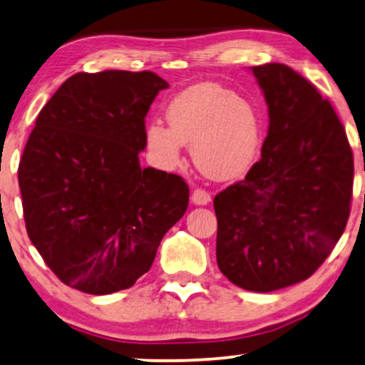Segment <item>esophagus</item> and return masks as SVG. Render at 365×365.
I'll list each match as a JSON object with an SVG mask.
<instances>
[{"label": "esophagus", "mask_w": 365, "mask_h": 365, "mask_svg": "<svg viewBox=\"0 0 365 365\" xmlns=\"http://www.w3.org/2000/svg\"><path fill=\"white\" fill-rule=\"evenodd\" d=\"M192 201L195 205H208L211 201L210 193L203 188H195L192 193Z\"/></svg>", "instance_id": "esophagus-1"}]
</instances>
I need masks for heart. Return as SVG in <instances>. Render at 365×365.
<instances>
[{"label":"heart","mask_w":365,"mask_h":365,"mask_svg":"<svg viewBox=\"0 0 365 365\" xmlns=\"http://www.w3.org/2000/svg\"><path fill=\"white\" fill-rule=\"evenodd\" d=\"M168 128L150 123L145 129L149 150L157 164L173 168L182 144H190L195 164L211 178L241 175L254 160L260 128L252 105L216 83L182 90L168 103Z\"/></svg>","instance_id":"1"}]
</instances>
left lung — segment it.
Returning a JSON list of instances; mask_svg holds the SVG:
<instances>
[{
  "label": "left lung",
  "instance_id": "obj_1",
  "mask_svg": "<svg viewBox=\"0 0 365 365\" xmlns=\"http://www.w3.org/2000/svg\"><path fill=\"white\" fill-rule=\"evenodd\" d=\"M269 106L262 159L215 197L217 267L232 284L274 292L307 280L344 232L354 159L338 114L284 63L252 67Z\"/></svg>",
  "mask_w": 365,
  "mask_h": 365
}]
</instances>
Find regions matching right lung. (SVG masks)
I'll list each match as a JSON object with an SVG mask.
<instances>
[{
  "label": "right lung",
  "instance_id": "right-lung-1",
  "mask_svg": "<svg viewBox=\"0 0 365 365\" xmlns=\"http://www.w3.org/2000/svg\"><path fill=\"white\" fill-rule=\"evenodd\" d=\"M168 83L154 72L75 73L42 108L18 178L27 236L65 285L133 287L185 215L182 177L139 164L145 116Z\"/></svg>",
  "mask_w": 365,
  "mask_h": 365
}]
</instances>
